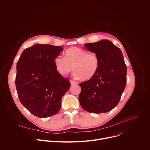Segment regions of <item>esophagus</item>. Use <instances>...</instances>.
Segmentation results:
<instances>
[{"label": "esophagus", "instance_id": "esophagus-1", "mask_svg": "<svg viewBox=\"0 0 150 150\" xmlns=\"http://www.w3.org/2000/svg\"><path fill=\"white\" fill-rule=\"evenodd\" d=\"M70 82H71V84L72 85H75V84H77V83H78V82H77L74 81H72V80H71V81H70Z\"/></svg>", "mask_w": 150, "mask_h": 150}]
</instances>
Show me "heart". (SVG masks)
Segmentation results:
<instances>
[{"instance_id":"heart-1","label":"heart","mask_w":150,"mask_h":150,"mask_svg":"<svg viewBox=\"0 0 150 150\" xmlns=\"http://www.w3.org/2000/svg\"><path fill=\"white\" fill-rule=\"evenodd\" d=\"M57 72L65 76L73 69L74 75L77 78L87 81L93 78L100 67V60L94 53H88L78 47H72L65 52V57L56 56L54 59Z\"/></svg>"}]
</instances>
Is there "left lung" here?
I'll use <instances>...</instances> for the list:
<instances>
[{"mask_svg":"<svg viewBox=\"0 0 150 150\" xmlns=\"http://www.w3.org/2000/svg\"><path fill=\"white\" fill-rule=\"evenodd\" d=\"M84 46L98 56L100 67L93 78L79 83V103L90 113H106L117 105L126 87L127 68L123 56L120 49L108 40Z\"/></svg>","mask_w":150,"mask_h":150,"instance_id":"left-lung-1","label":"left lung"}]
</instances>
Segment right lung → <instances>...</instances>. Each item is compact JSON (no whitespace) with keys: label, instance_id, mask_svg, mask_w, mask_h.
Segmentation results:
<instances>
[{"label":"right lung","instance_id":"right-lung-1","mask_svg":"<svg viewBox=\"0 0 150 150\" xmlns=\"http://www.w3.org/2000/svg\"><path fill=\"white\" fill-rule=\"evenodd\" d=\"M63 47L36 44L25 49L16 65V89L22 104L33 115L46 118L57 114L62 98L71 86L56 70L54 59Z\"/></svg>","mask_w":150,"mask_h":150}]
</instances>
